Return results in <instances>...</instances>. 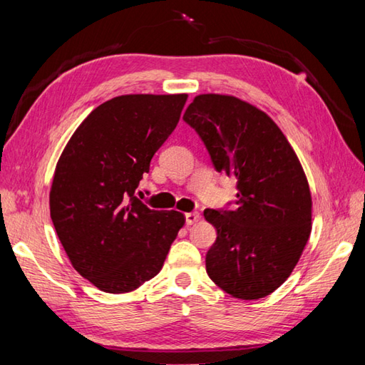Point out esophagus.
<instances>
[{"label":"esophagus","mask_w":365,"mask_h":365,"mask_svg":"<svg viewBox=\"0 0 365 365\" xmlns=\"http://www.w3.org/2000/svg\"><path fill=\"white\" fill-rule=\"evenodd\" d=\"M199 220H200V215H199L197 212H190V213L185 215V221H187L188 226H191V224L197 222Z\"/></svg>","instance_id":"obj_1"}]
</instances>
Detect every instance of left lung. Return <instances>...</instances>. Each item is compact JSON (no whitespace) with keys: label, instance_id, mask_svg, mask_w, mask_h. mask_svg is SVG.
I'll return each instance as SVG.
<instances>
[{"label":"left lung","instance_id":"obj_1","mask_svg":"<svg viewBox=\"0 0 365 365\" xmlns=\"http://www.w3.org/2000/svg\"><path fill=\"white\" fill-rule=\"evenodd\" d=\"M183 120L215 169L237 178L234 210H204L216 229L207 274L240 299L273 293L290 276L312 229V197L290 143L268 114L232 96H197Z\"/></svg>","mask_w":365,"mask_h":365}]
</instances>
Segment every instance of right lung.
<instances>
[{
  "instance_id": "right-lung-1",
  "label": "right lung",
  "mask_w": 365,
  "mask_h": 365,
  "mask_svg": "<svg viewBox=\"0 0 365 365\" xmlns=\"http://www.w3.org/2000/svg\"><path fill=\"white\" fill-rule=\"evenodd\" d=\"M187 94H130L97 106L54 170L50 215L73 268L106 293L160 273L185 216L143 204L135 191L177 127Z\"/></svg>"
}]
</instances>
